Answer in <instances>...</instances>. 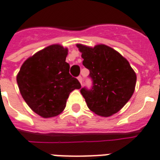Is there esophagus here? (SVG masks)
<instances>
[{
    "mask_svg": "<svg viewBox=\"0 0 160 160\" xmlns=\"http://www.w3.org/2000/svg\"><path fill=\"white\" fill-rule=\"evenodd\" d=\"M78 81L80 82V83L82 84V76L78 77Z\"/></svg>",
    "mask_w": 160,
    "mask_h": 160,
    "instance_id": "1",
    "label": "esophagus"
}]
</instances>
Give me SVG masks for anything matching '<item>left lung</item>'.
Returning <instances> with one entry per match:
<instances>
[{
	"mask_svg": "<svg viewBox=\"0 0 160 160\" xmlns=\"http://www.w3.org/2000/svg\"><path fill=\"white\" fill-rule=\"evenodd\" d=\"M77 47L92 80L90 88L84 87L80 90L88 107L100 116L114 114L132 97L137 80L135 72L122 55L108 46Z\"/></svg>",
	"mask_w": 160,
	"mask_h": 160,
	"instance_id": "1",
	"label": "left lung"
}]
</instances>
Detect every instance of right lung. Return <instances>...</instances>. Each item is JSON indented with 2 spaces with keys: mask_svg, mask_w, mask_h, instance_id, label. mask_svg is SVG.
<instances>
[{
  "mask_svg": "<svg viewBox=\"0 0 160 160\" xmlns=\"http://www.w3.org/2000/svg\"><path fill=\"white\" fill-rule=\"evenodd\" d=\"M67 55V48L49 46L28 58L17 77L23 99L43 118L60 114L70 92L81 88L78 80L69 73Z\"/></svg>",
  "mask_w": 160,
  "mask_h": 160,
  "instance_id": "right-lung-1",
  "label": "right lung"
}]
</instances>
